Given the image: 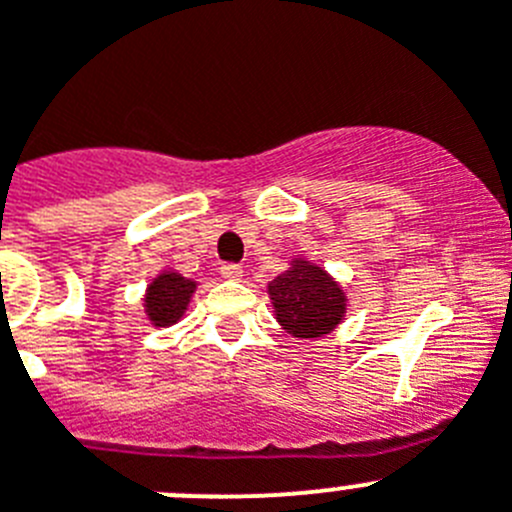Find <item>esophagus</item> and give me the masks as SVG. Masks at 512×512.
Returning a JSON list of instances; mask_svg holds the SVG:
<instances>
[{"label":"esophagus","instance_id":"obj_1","mask_svg":"<svg viewBox=\"0 0 512 512\" xmlns=\"http://www.w3.org/2000/svg\"><path fill=\"white\" fill-rule=\"evenodd\" d=\"M219 272H222V278H227V280H240L242 265H237V262H224V265L219 267Z\"/></svg>","mask_w":512,"mask_h":512}]
</instances>
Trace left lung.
<instances>
[{
	"instance_id": "left-lung-1",
	"label": "left lung",
	"mask_w": 512,
	"mask_h": 512,
	"mask_svg": "<svg viewBox=\"0 0 512 512\" xmlns=\"http://www.w3.org/2000/svg\"><path fill=\"white\" fill-rule=\"evenodd\" d=\"M280 326L295 338H321L346 313V295L336 280L313 262L295 260L290 270L267 285Z\"/></svg>"
}]
</instances>
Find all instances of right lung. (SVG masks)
Here are the masks:
<instances>
[{"instance_id":"obj_1","label":"right lung","mask_w":512,"mask_h":512,"mask_svg":"<svg viewBox=\"0 0 512 512\" xmlns=\"http://www.w3.org/2000/svg\"><path fill=\"white\" fill-rule=\"evenodd\" d=\"M194 288H197L194 280L181 278L176 272L159 275L146 293V310L154 326H171V323L179 321Z\"/></svg>"}]
</instances>
